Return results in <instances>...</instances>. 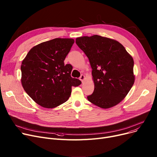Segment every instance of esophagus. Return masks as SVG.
Instances as JSON below:
<instances>
[{"instance_id": "34e87169", "label": "esophagus", "mask_w": 157, "mask_h": 157, "mask_svg": "<svg viewBox=\"0 0 157 157\" xmlns=\"http://www.w3.org/2000/svg\"><path fill=\"white\" fill-rule=\"evenodd\" d=\"M79 79H80L82 82L83 81V80L85 79V76L83 75V74H82V75H81V76L79 77Z\"/></svg>"}]
</instances>
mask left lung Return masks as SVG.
Segmentation results:
<instances>
[{"instance_id":"1","label":"left lung","mask_w":157,"mask_h":157,"mask_svg":"<svg viewBox=\"0 0 157 157\" xmlns=\"http://www.w3.org/2000/svg\"><path fill=\"white\" fill-rule=\"evenodd\" d=\"M76 43L92 69L94 90L88 100L104 109L120 103L134 83L132 57L118 41L98 35L76 38Z\"/></svg>"}]
</instances>
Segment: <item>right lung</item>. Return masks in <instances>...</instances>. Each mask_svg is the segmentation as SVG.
Masks as SVG:
<instances>
[{
    "label": "right lung",
    "instance_id": "add662e5",
    "mask_svg": "<svg viewBox=\"0 0 157 157\" xmlns=\"http://www.w3.org/2000/svg\"><path fill=\"white\" fill-rule=\"evenodd\" d=\"M74 43L72 39L56 38L33 47L21 65V84L39 105L53 108L66 102L71 87L81 82L71 77L72 66L64 64Z\"/></svg>",
    "mask_w": 157,
    "mask_h": 157
}]
</instances>
